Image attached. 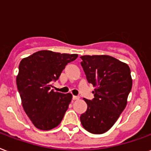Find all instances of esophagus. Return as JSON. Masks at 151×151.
Segmentation results:
<instances>
[{"label":"esophagus","instance_id":"obj_1","mask_svg":"<svg viewBox=\"0 0 151 151\" xmlns=\"http://www.w3.org/2000/svg\"><path fill=\"white\" fill-rule=\"evenodd\" d=\"M80 98L78 96H73V100H78V99Z\"/></svg>","mask_w":151,"mask_h":151}]
</instances>
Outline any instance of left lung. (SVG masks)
Instances as JSON below:
<instances>
[{"label":"left lung","mask_w":151,"mask_h":151,"mask_svg":"<svg viewBox=\"0 0 151 151\" xmlns=\"http://www.w3.org/2000/svg\"><path fill=\"white\" fill-rule=\"evenodd\" d=\"M81 58L88 82L96 88L92 101L84 99L88 108L81 115V123L88 132L103 134L126 107L132 87L131 70L127 64L109 55H84Z\"/></svg>","instance_id":"8db88e82"}]
</instances>
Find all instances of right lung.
I'll use <instances>...</instances> for the list:
<instances>
[{
  "label": "right lung",
  "instance_id": "obj_1",
  "mask_svg": "<svg viewBox=\"0 0 151 151\" xmlns=\"http://www.w3.org/2000/svg\"><path fill=\"white\" fill-rule=\"evenodd\" d=\"M78 56L77 54L40 50L20 61L17 88L24 110L38 129L51 130L63 120L72 94L55 92L50 87L67 63Z\"/></svg>",
  "mask_w": 151,
  "mask_h": 151
}]
</instances>
